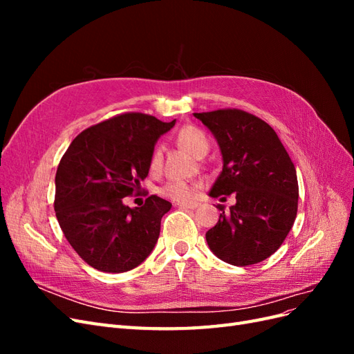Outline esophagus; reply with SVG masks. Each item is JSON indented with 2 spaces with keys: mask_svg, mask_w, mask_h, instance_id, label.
<instances>
[{
  "mask_svg": "<svg viewBox=\"0 0 354 354\" xmlns=\"http://www.w3.org/2000/svg\"><path fill=\"white\" fill-rule=\"evenodd\" d=\"M177 205L183 209H195L198 207V203L196 202H190V203L183 202V203H177Z\"/></svg>",
  "mask_w": 354,
  "mask_h": 354,
  "instance_id": "1",
  "label": "esophagus"
}]
</instances>
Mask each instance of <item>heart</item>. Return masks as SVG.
Masks as SVG:
<instances>
[{
    "instance_id": "b5f03b06",
    "label": "heart",
    "mask_w": 354,
    "mask_h": 354,
    "mask_svg": "<svg viewBox=\"0 0 354 354\" xmlns=\"http://www.w3.org/2000/svg\"><path fill=\"white\" fill-rule=\"evenodd\" d=\"M177 143L196 158H202L208 152L209 140L208 137L203 134L196 127H183L177 133ZM162 167V147L156 146L149 159V168L153 173ZM202 183L198 180L195 181H180V180H171L167 181L164 186H160L159 195H162L167 199L174 202H189L196 196V192L201 189Z\"/></svg>"
}]
</instances>
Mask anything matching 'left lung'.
<instances>
[{
    "label": "left lung",
    "instance_id": "8db88e82",
    "mask_svg": "<svg viewBox=\"0 0 354 354\" xmlns=\"http://www.w3.org/2000/svg\"><path fill=\"white\" fill-rule=\"evenodd\" d=\"M217 138L223 171L209 195L236 203L221 211L205 238L220 260L251 266L270 257L291 230L298 209L295 167L273 128L241 109L194 113Z\"/></svg>",
    "mask_w": 354,
    "mask_h": 354
}]
</instances>
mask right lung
<instances>
[{"label": "right lung", "mask_w": 354, "mask_h": 354, "mask_svg": "<svg viewBox=\"0 0 354 354\" xmlns=\"http://www.w3.org/2000/svg\"><path fill=\"white\" fill-rule=\"evenodd\" d=\"M174 124L140 112L115 115L80 133L62 156L56 217L75 252L94 269L122 273L152 252L171 203L151 195L130 208L122 198L138 195L156 140Z\"/></svg>", "instance_id": "add662e5"}]
</instances>
